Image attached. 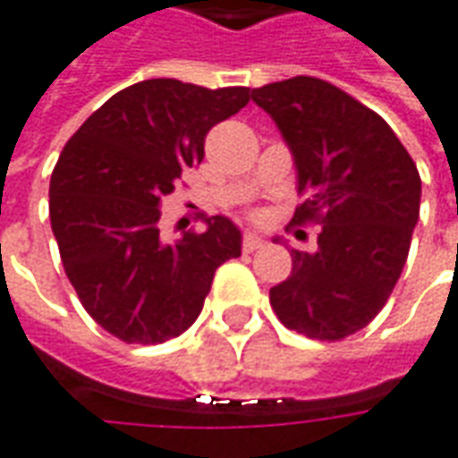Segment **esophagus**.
I'll return each instance as SVG.
<instances>
[{
  "mask_svg": "<svg viewBox=\"0 0 458 458\" xmlns=\"http://www.w3.org/2000/svg\"><path fill=\"white\" fill-rule=\"evenodd\" d=\"M265 248V238L258 235V233H245V238H242V250L245 252H255V250Z\"/></svg>",
  "mask_w": 458,
  "mask_h": 458,
  "instance_id": "34e87169",
  "label": "esophagus"
}]
</instances>
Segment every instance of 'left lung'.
I'll return each mask as SVG.
<instances>
[{
	"instance_id": "obj_1",
	"label": "left lung",
	"mask_w": 458,
	"mask_h": 458,
	"mask_svg": "<svg viewBox=\"0 0 458 458\" xmlns=\"http://www.w3.org/2000/svg\"><path fill=\"white\" fill-rule=\"evenodd\" d=\"M252 100L275 120L307 200L294 223H321L317 252L292 250L269 289L279 321L318 341L365 328L393 294L420 218L422 181L390 124L336 85L297 75Z\"/></svg>"
}]
</instances>
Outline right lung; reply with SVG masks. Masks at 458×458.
<instances>
[{
  "label": "right lung",
  "mask_w": 458,
  "mask_h": 458,
  "mask_svg": "<svg viewBox=\"0 0 458 458\" xmlns=\"http://www.w3.org/2000/svg\"><path fill=\"white\" fill-rule=\"evenodd\" d=\"M250 103V88L151 78L95 110L61 151L48 213L64 269L85 311L124 344L181 336L199 318L216 269L242 252L225 216L206 233L159 235L161 199L203 159L213 124Z\"/></svg>",
  "instance_id": "right-lung-1"
}]
</instances>
